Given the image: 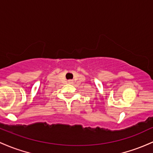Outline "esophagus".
Here are the masks:
<instances>
[{"label":"esophagus","instance_id":"1","mask_svg":"<svg viewBox=\"0 0 153 153\" xmlns=\"http://www.w3.org/2000/svg\"><path fill=\"white\" fill-rule=\"evenodd\" d=\"M68 82L69 84H72V83H74V81H73V80H68Z\"/></svg>","mask_w":153,"mask_h":153}]
</instances>
